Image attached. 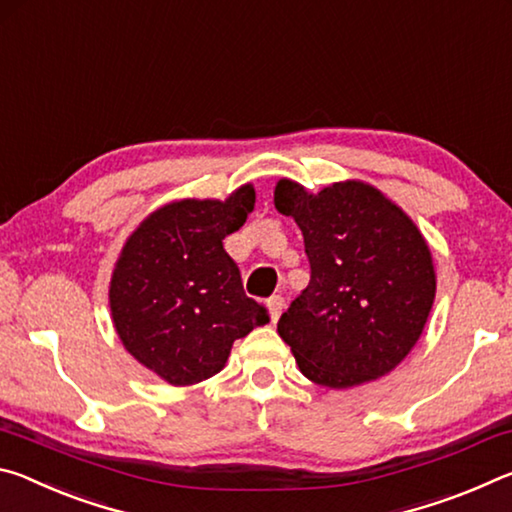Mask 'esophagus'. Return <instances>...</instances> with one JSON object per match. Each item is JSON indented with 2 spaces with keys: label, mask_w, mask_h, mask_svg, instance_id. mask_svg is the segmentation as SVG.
<instances>
[{
  "label": "esophagus",
  "mask_w": 512,
  "mask_h": 512,
  "mask_svg": "<svg viewBox=\"0 0 512 512\" xmlns=\"http://www.w3.org/2000/svg\"><path fill=\"white\" fill-rule=\"evenodd\" d=\"M266 307H268V314H271V320H273V323H277V318H280L282 309H284V300H282L280 296H273V298H268Z\"/></svg>",
  "instance_id": "34e87169"
}]
</instances>
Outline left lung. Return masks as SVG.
Returning <instances> with one entry per match:
<instances>
[{
	"mask_svg": "<svg viewBox=\"0 0 512 512\" xmlns=\"http://www.w3.org/2000/svg\"><path fill=\"white\" fill-rule=\"evenodd\" d=\"M273 203L298 223L311 266L307 289L277 323L302 375L327 388L388 375L418 343L436 298L418 225L363 180L311 194L280 178Z\"/></svg>",
	"mask_w": 512,
	"mask_h": 512,
	"instance_id": "left-lung-1",
	"label": "left lung"
}]
</instances>
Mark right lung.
Instances as JSON below:
<instances>
[{
  "label": "right lung",
  "mask_w": 512,
  "mask_h": 512,
  "mask_svg": "<svg viewBox=\"0 0 512 512\" xmlns=\"http://www.w3.org/2000/svg\"><path fill=\"white\" fill-rule=\"evenodd\" d=\"M253 207L250 183L225 201L180 198L146 216L121 248L108 289L112 325L128 354L171 386L214 377L232 343L268 323L223 250Z\"/></svg>",
  "instance_id": "1"
}]
</instances>
